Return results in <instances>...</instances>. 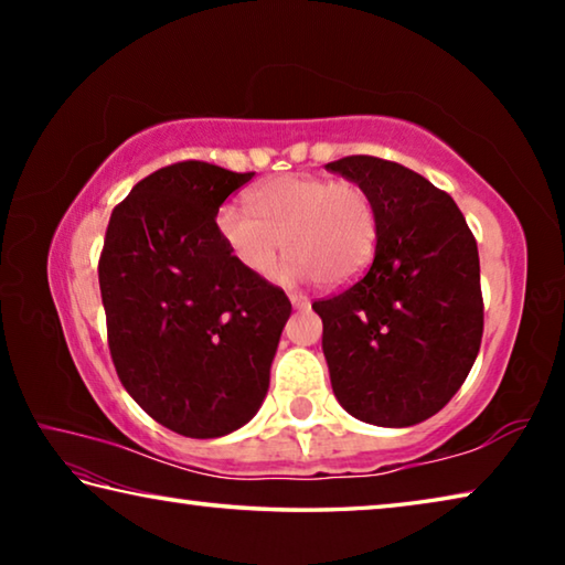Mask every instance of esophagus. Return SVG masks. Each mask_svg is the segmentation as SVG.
<instances>
[{
  "label": "esophagus",
  "mask_w": 565,
  "mask_h": 565,
  "mask_svg": "<svg viewBox=\"0 0 565 565\" xmlns=\"http://www.w3.org/2000/svg\"><path fill=\"white\" fill-rule=\"evenodd\" d=\"M289 299L294 303V309H309V303H311L303 294H289Z\"/></svg>",
  "instance_id": "esophagus-1"
}]
</instances>
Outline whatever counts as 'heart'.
<instances>
[{
  "instance_id": "b5f03b06",
  "label": "heart",
  "mask_w": 565,
  "mask_h": 565,
  "mask_svg": "<svg viewBox=\"0 0 565 565\" xmlns=\"http://www.w3.org/2000/svg\"><path fill=\"white\" fill-rule=\"evenodd\" d=\"M248 212L222 206L218 236L244 271L266 276L281 248L284 281L317 279L329 289L356 281L379 244V209L356 181L289 174L248 194Z\"/></svg>"
}]
</instances>
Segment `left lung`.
I'll return each mask as SVG.
<instances>
[{"mask_svg":"<svg viewBox=\"0 0 565 565\" xmlns=\"http://www.w3.org/2000/svg\"><path fill=\"white\" fill-rule=\"evenodd\" d=\"M327 169L369 189L379 209L366 276L313 301L331 388L366 424H420L454 398L481 349L476 238L446 191L396 161L359 154Z\"/></svg>","mask_w":565,"mask_h":565,"instance_id":"1","label":"left lung"}]
</instances>
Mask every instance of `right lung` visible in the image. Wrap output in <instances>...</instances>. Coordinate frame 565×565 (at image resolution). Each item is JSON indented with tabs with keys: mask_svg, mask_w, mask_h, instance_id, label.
<instances>
[{
	"mask_svg": "<svg viewBox=\"0 0 565 565\" xmlns=\"http://www.w3.org/2000/svg\"><path fill=\"white\" fill-rule=\"evenodd\" d=\"M254 171L179 161L141 179L114 209L99 256L111 361L129 396L189 438L254 418L291 301L244 271L216 214Z\"/></svg>",
	"mask_w": 565,
	"mask_h": 565,
	"instance_id": "add662e5",
	"label": "right lung"
}]
</instances>
